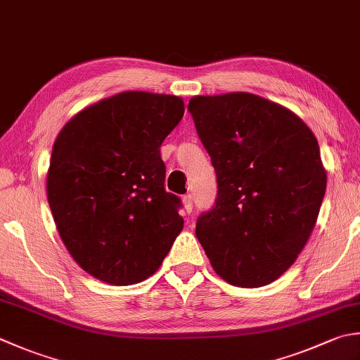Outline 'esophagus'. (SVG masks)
<instances>
[{"instance_id": "34e87169", "label": "esophagus", "mask_w": 360, "mask_h": 360, "mask_svg": "<svg viewBox=\"0 0 360 360\" xmlns=\"http://www.w3.org/2000/svg\"><path fill=\"white\" fill-rule=\"evenodd\" d=\"M182 204H184L186 212H187V214H192V210H193V200H192V196L186 195L184 198H182Z\"/></svg>"}]
</instances>
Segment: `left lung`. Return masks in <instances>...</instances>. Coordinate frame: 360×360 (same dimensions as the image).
<instances>
[{"label":"left lung","instance_id":"obj_1","mask_svg":"<svg viewBox=\"0 0 360 360\" xmlns=\"http://www.w3.org/2000/svg\"><path fill=\"white\" fill-rule=\"evenodd\" d=\"M187 109L218 184L196 237L226 283L270 284L293 265L319 218L326 192L319 142L292 110L246 91L193 96Z\"/></svg>","mask_w":360,"mask_h":360}]
</instances>
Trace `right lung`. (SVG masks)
Here are the masks:
<instances>
[{"label": "right lung", "mask_w": 360, "mask_h": 360, "mask_svg": "<svg viewBox=\"0 0 360 360\" xmlns=\"http://www.w3.org/2000/svg\"><path fill=\"white\" fill-rule=\"evenodd\" d=\"M184 115L179 96L122 91L70 120L53 145L46 193L76 264L112 285L158 271L184 226L164 187L160 145Z\"/></svg>", "instance_id": "right-lung-1"}]
</instances>
